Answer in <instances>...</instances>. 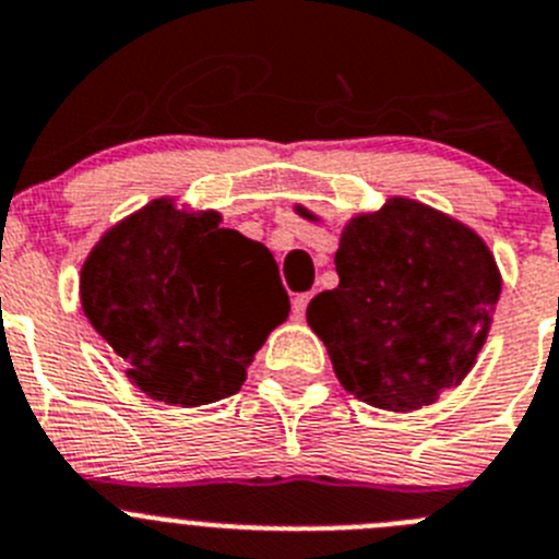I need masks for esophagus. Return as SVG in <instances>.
<instances>
[{
    "mask_svg": "<svg viewBox=\"0 0 559 559\" xmlns=\"http://www.w3.org/2000/svg\"><path fill=\"white\" fill-rule=\"evenodd\" d=\"M311 300V292H304V295H297L295 300H292V311H295L297 317H304L306 314V306H309Z\"/></svg>",
    "mask_w": 559,
    "mask_h": 559,
    "instance_id": "1",
    "label": "esophagus"
}]
</instances>
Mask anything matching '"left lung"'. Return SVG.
Instances as JSON below:
<instances>
[{
    "instance_id": "1",
    "label": "left lung",
    "mask_w": 559,
    "mask_h": 559,
    "mask_svg": "<svg viewBox=\"0 0 559 559\" xmlns=\"http://www.w3.org/2000/svg\"><path fill=\"white\" fill-rule=\"evenodd\" d=\"M297 212L314 221L309 209ZM336 289L306 309L344 389L383 411H416L472 372L502 275L463 223L411 198L356 215L336 250Z\"/></svg>"
}]
</instances>
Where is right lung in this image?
Returning <instances> with one entry per match:
<instances>
[{"mask_svg": "<svg viewBox=\"0 0 559 559\" xmlns=\"http://www.w3.org/2000/svg\"><path fill=\"white\" fill-rule=\"evenodd\" d=\"M82 311L151 400L181 408L242 389L267 333L289 314L262 242L221 228L217 212L170 198L109 228L82 264Z\"/></svg>", "mask_w": 559, "mask_h": 559, "instance_id": "1", "label": "right lung"}]
</instances>
